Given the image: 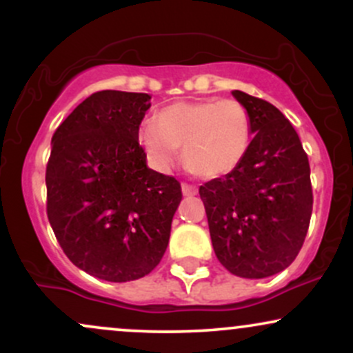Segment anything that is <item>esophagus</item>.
Instances as JSON below:
<instances>
[{
    "label": "esophagus",
    "instance_id": "34e87169",
    "mask_svg": "<svg viewBox=\"0 0 353 353\" xmlns=\"http://www.w3.org/2000/svg\"><path fill=\"white\" fill-rule=\"evenodd\" d=\"M196 188H194V185H190V184H182V194H184V196H196Z\"/></svg>",
    "mask_w": 353,
    "mask_h": 353
}]
</instances>
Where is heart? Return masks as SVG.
I'll list each match as a JSON object with an SVG mask.
<instances>
[{
    "mask_svg": "<svg viewBox=\"0 0 353 353\" xmlns=\"http://www.w3.org/2000/svg\"><path fill=\"white\" fill-rule=\"evenodd\" d=\"M250 139L249 112L234 99L174 103L139 129V144L154 168L171 169L184 145L188 168L208 179L232 172L249 151Z\"/></svg>",
    "mask_w": 353,
    "mask_h": 353,
    "instance_id": "b5f03b06",
    "label": "heart"
}]
</instances>
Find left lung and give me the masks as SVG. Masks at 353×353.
<instances>
[{"label": "left lung", "instance_id": "left-lung-1", "mask_svg": "<svg viewBox=\"0 0 353 353\" xmlns=\"http://www.w3.org/2000/svg\"><path fill=\"white\" fill-rule=\"evenodd\" d=\"M252 141L242 163L199 188L210 241L230 274L264 279L297 257L312 216L310 165L294 125L277 108L242 91Z\"/></svg>", "mask_w": 353, "mask_h": 353}]
</instances>
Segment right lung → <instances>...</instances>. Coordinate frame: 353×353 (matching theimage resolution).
<instances>
[{
	"label": "right lung",
	"mask_w": 353,
	"mask_h": 353,
	"mask_svg": "<svg viewBox=\"0 0 353 353\" xmlns=\"http://www.w3.org/2000/svg\"><path fill=\"white\" fill-rule=\"evenodd\" d=\"M151 96L99 91L51 139L48 219L68 259L108 282L144 277L161 262L179 208V181L148 168L139 124Z\"/></svg>",
	"instance_id": "right-lung-1"
}]
</instances>
